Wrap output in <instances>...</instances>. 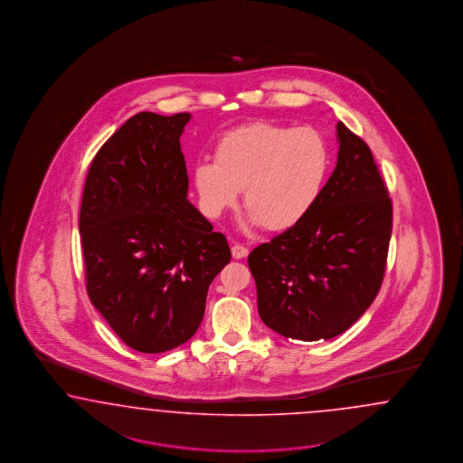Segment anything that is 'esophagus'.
<instances>
[{
	"label": "esophagus",
	"instance_id": "1",
	"mask_svg": "<svg viewBox=\"0 0 463 463\" xmlns=\"http://www.w3.org/2000/svg\"><path fill=\"white\" fill-rule=\"evenodd\" d=\"M250 254V250L246 248V246H242V244H239L236 242L234 246H232V256L236 258V260H242V258H246Z\"/></svg>",
	"mask_w": 463,
	"mask_h": 463
}]
</instances>
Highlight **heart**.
I'll return each mask as SVG.
<instances>
[{
  "mask_svg": "<svg viewBox=\"0 0 463 463\" xmlns=\"http://www.w3.org/2000/svg\"><path fill=\"white\" fill-rule=\"evenodd\" d=\"M331 161L329 142L317 128L260 120L225 132L215 161L196 165V192L205 212L219 217L244 190L252 222L285 231L319 202Z\"/></svg>",
  "mask_w": 463,
  "mask_h": 463,
  "instance_id": "b5f03b06",
  "label": "heart"
}]
</instances>
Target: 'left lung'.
<instances>
[{
    "instance_id": "8db88e82",
    "label": "left lung",
    "mask_w": 463,
    "mask_h": 463,
    "mask_svg": "<svg viewBox=\"0 0 463 463\" xmlns=\"http://www.w3.org/2000/svg\"><path fill=\"white\" fill-rule=\"evenodd\" d=\"M336 169L298 224L254 248L248 265L261 321L281 336L345 333L379 294L392 234V200L370 147L337 122Z\"/></svg>"
}]
</instances>
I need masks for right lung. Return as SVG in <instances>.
<instances>
[{
    "label": "right lung",
    "instance_id": "1",
    "mask_svg": "<svg viewBox=\"0 0 463 463\" xmlns=\"http://www.w3.org/2000/svg\"><path fill=\"white\" fill-rule=\"evenodd\" d=\"M190 113L130 117L93 157L80 234L86 292L115 335L140 353L186 343L212 280L231 261L222 232L188 202L182 153Z\"/></svg>",
    "mask_w": 463,
    "mask_h": 463
}]
</instances>
